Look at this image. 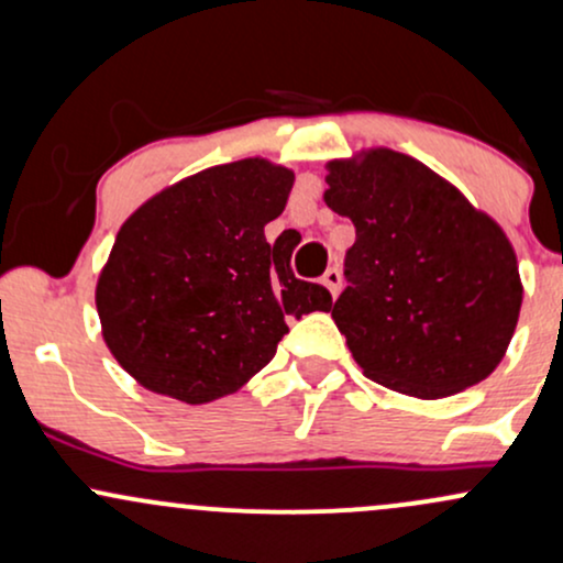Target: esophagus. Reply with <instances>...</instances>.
<instances>
[{"label":"esophagus","mask_w":563,"mask_h":563,"mask_svg":"<svg viewBox=\"0 0 563 563\" xmlns=\"http://www.w3.org/2000/svg\"><path fill=\"white\" fill-rule=\"evenodd\" d=\"M322 286L331 290L333 296L339 294V288H341V273H339V269H335V267L325 269V275H322Z\"/></svg>","instance_id":"1"}]
</instances>
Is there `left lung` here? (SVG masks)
I'll return each mask as SVG.
<instances>
[{"label": "left lung", "mask_w": 563, "mask_h": 563, "mask_svg": "<svg viewBox=\"0 0 563 563\" xmlns=\"http://www.w3.org/2000/svg\"><path fill=\"white\" fill-rule=\"evenodd\" d=\"M325 203L349 217V286L333 320L363 373L439 399L479 384L510 344L519 264L495 219L421 161L376 147L328 164Z\"/></svg>", "instance_id": "left-lung-1"}]
</instances>
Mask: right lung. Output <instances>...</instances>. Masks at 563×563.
Returning a JSON list of instances; mask_svg holds the SVG:
<instances>
[{
	"label": "right lung",
	"instance_id": "add662e5",
	"mask_svg": "<svg viewBox=\"0 0 563 563\" xmlns=\"http://www.w3.org/2000/svg\"><path fill=\"white\" fill-rule=\"evenodd\" d=\"M294 172L264 158L211 166L166 187L121 224L97 280L102 339L145 389L187 405L238 391L275 357L286 322L331 312L264 224Z\"/></svg>",
	"mask_w": 563,
	"mask_h": 563
}]
</instances>
